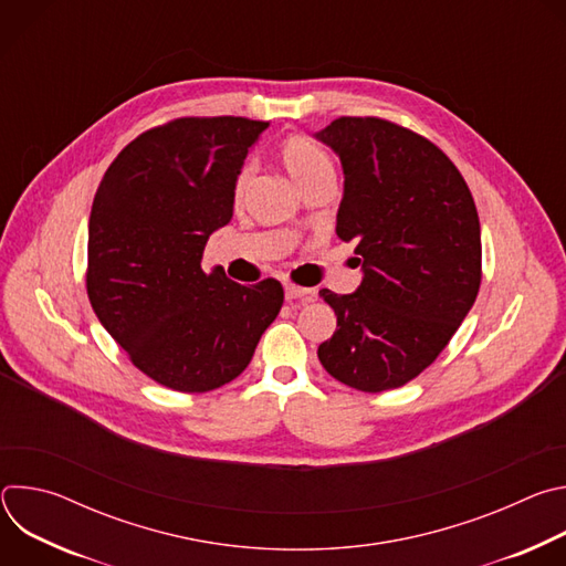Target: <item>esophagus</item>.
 <instances>
[{
	"label": "esophagus",
	"mask_w": 566,
	"mask_h": 566,
	"mask_svg": "<svg viewBox=\"0 0 566 566\" xmlns=\"http://www.w3.org/2000/svg\"><path fill=\"white\" fill-rule=\"evenodd\" d=\"M284 297L289 300V302H293V300H311L313 297V291L311 289H302V286H295V284H286L284 286Z\"/></svg>",
	"instance_id": "1"
}]
</instances>
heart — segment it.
Masks as SVG:
<instances>
[{
	"label": "heart",
	"mask_w": 566,
	"mask_h": 566,
	"mask_svg": "<svg viewBox=\"0 0 566 566\" xmlns=\"http://www.w3.org/2000/svg\"><path fill=\"white\" fill-rule=\"evenodd\" d=\"M280 164L284 168V172L291 177V181L304 190L306 186H311L313 181L334 175V166L329 154L322 149L315 140L306 138V136H289L282 140L280 145ZM249 181V170H241L237 181H234V197L239 199L241 192H244Z\"/></svg>",
	"instance_id": "obj_1"
}]
</instances>
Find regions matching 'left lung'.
<instances>
[{
	"instance_id": "obj_1",
	"label": "left lung",
	"mask_w": 566,
	"mask_h": 566,
	"mask_svg": "<svg viewBox=\"0 0 566 566\" xmlns=\"http://www.w3.org/2000/svg\"><path fill=\"white\" fill-rule=\"evenodd\" d=\"M315 138L340 158L336 232L356 247L363 269L354 293L319 291L338 329L317 358L354 389H394L434 363L474 304L476 208L452 160L406 127L345 116Z\"/></svg>"
}]
</instances>
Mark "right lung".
I'll return each instance as SVG.
<instances>
[{"instance_id":"add662e5","label":"right lung","mask_w":566,"mask_h":566,"mask_svg":"<svg viewBox=\"0 0 566 566\" xmlns=\"http://www.w3.org/2000/svg\"><path fill=\"white\" fill-rule=\"evenodd\" d=\"M269 123L179 118L134 138L107 168L90 214V302L109 336L158 385L201 394L244 371L284 291L203 273L232 219L234 181Z\"/></svg>"}]
</instances>
